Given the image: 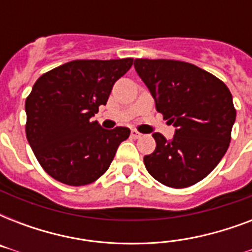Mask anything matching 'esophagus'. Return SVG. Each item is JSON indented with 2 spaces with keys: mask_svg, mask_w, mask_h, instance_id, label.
<instances>
[{
  "mask_svg": "<svg viewBox=\"0 0 252 252\" xmlns=\"http://www.w3.org/2000/svg\"><path fill=\"white\" fill-rule=\"evenodd\" d=\"M130 136H132V137H133V138H140L142 136V134L140 133L138 130L133 129V130H132V132H130Z\"/></svg>",
  "mask_w": 252,
  "mask_h": 252,
  "instance_id": "obj_1",
  "label": "esophagus"
}]
</instances>
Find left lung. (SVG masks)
Segmentation results:
<instances>
[{
    "label": "left lung",
    "instance_id": "1",
    "mask_svg": "<svg viewBox=\"0 0 252 252\" xmlns=\"http://www.w3.org/2000/svg\"><path fill=\"white\" fill-rule=\"evenodd\" d=\"M136 72L157 111L176 126L171 141L154 133L156 150L144 157L150 175L172 188L203 180L226 153L235 122L230 90L207 70L178 60L136 59Z\"/></svg>",
    "mask_w": 252,
    "mask_h": 252
}]
</instances>
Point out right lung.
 <instances>
[{
    "instance_id": "add662e5",
    "label": "right lung",
    "mask_w": 252,
    "mask_h": 252,
    "mask_svg": "<svg viewBox=\"0 0 252 252\" xmlns=\"http://www.w3.org/2000/svg\"><path fill=\"white\" fill-rule=\"evenodd\" d=\"M133 59L74 60L44 73L26 98V136L37 162L53 179L86 186L108 170L126 126L103 129L93 122Z\"/></svg>"
}]
</instances>
